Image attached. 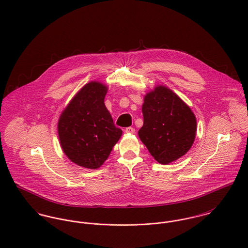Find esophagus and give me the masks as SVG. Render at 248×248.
I'll use <instances>...</instances> for the list:
<instances>
[{"label": "esophagus", "instance_id": "1", "mask_svg": "<svg viewBox=\"0 0 248 248\" xmlns=\"http://www.w3.org/2000/svg\"><path fill=\"white\" fill-rule=\"evenodd\" d=\"M125 133L126 134H135L136 130L134 128H132V127H128V128L125 129Z\"/></svg>", "mask_w": 248, "mask_h": 248}]
</instances>
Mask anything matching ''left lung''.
I'll return each instance as SVG.
<instances>
[{
	"instance_id": "left-lung-1",
	"label": "left lung",
	"mask_w": 248,
	"mask_h": 248,
	"mask_svg": "<svg viewBox=\"0 0 248 248\" xmlns=\"http://www.w3.org/2000/svg\"><path fill=\"white\" fill-rule=\"evenodd\" d=\"M142 113L144 122L139 137L158 163H171L191 149L197 119L190 107L172 90L159 85L147 93Z\"/></svg>"
}]
</instances>
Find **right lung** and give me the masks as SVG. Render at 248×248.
Segmentation results:
<instances>
[{
  "mask_svg": "<svg viewBox=\"0 0 248 248\" xmlns=\"http://www.w3.org/2000/svg\"><path fill=\"white\" fill-rule=\"evenodd\" d=\"M108 86L86 84L72 97L58 120V137L68 158L78 166L98 169L122 136L115 127L104 99Z\"/></svg>",
  "mask_w": 248,
  "mask_h": 248,
  "instance_id": "1",
  "label": "right lung"
}]
</instances>
